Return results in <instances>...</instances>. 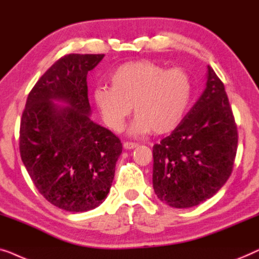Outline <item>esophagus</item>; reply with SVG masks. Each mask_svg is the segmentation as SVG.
<instances>
[{
    "instance_id": "esophagus-1",
    "label": "esophagus",
    "mask_w": 259,
    "mask_h": 259,
    "mask_svg": "<svg viewBox=\"0 0 259 259\" xmlns=\"http://www.w3.org/2000/svg\"><path fill=\"white\" fill-rule=\"evenodd\" d=\"M137 147L138 144L135 143V142H124V143H123V148H124L125 150H131V149H135Z\"/></svg>"
}]
</instances>
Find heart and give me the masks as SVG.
Wrapping results in <instances>:
<instances>
[{
	"instance_id": "1",
	"label": "heart",
	"mask_w": 259,
	"mask_h": 259,
	"mask_svg": "<svg viewBox=\"0 0 259 259\" xmlns=\"http://www.w3.org/2000/svg\"><path fill=\"white\" fill-rule=\"evenodd\" d=\"M111 87H97L94 103L108 128L119 131L133 105L134 134H167L177 129L190 108L194 85L183 68L151 61L128 62L110 74Z\"/></svg>"
}]
</instances>
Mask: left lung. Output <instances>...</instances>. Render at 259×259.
I'll list each match as a JSON object with an SVG mask.
<instances>
[{
	"label": "left lung",
	"mask_w": 259,
	"mask_h": 259,
	"mask_svg": "<svg viewBox=\"0 0 259 259\" xmlns=\"http://www.w3.org/2000/svg\"><path fill=\"white\" fill-rule=\"evenodd\" d=\"M206 88L183 122L152 148V185L162 202L191 207L230 177L238 134L223 82L207 65Z\"/></svg>",
	"instance_id": "obj_1"
}]
</instances>
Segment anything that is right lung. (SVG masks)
I'll return each mask as SVG.
<instances>
[{
  "mask_svg": "<svg viewBox=\"0 0 259 259\" xmlns=\"http://www.w3.org/2000/svg\"><path fill=\"white\" fill-rule=\"evenodd\" d=\"M103 57H61L29 93L21 118L20 154L29 176L47 201L70 212L107 198L122 154L119 138L90 119L87 75Z\"/></svg>",
  "mask_w": 259,
  "mask_h": 259,
  "instance_id": "add662e5",
  "label": "right lung"
}]
</instances>
